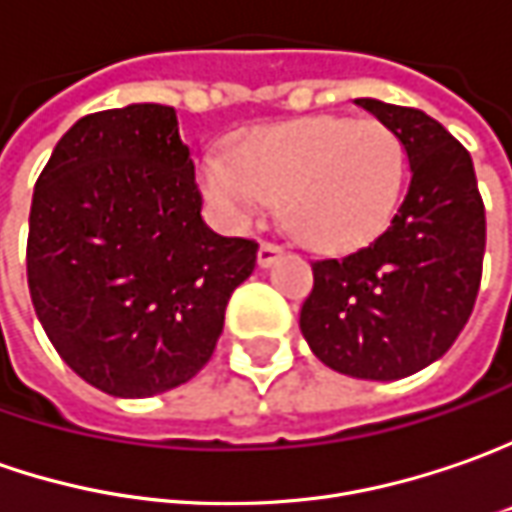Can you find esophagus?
<instances>
[{
	"label": "esophagus",
	"mask_w": 512,
	"mask_h": 512,
	"mask_svg": "<svg viewBox=\"0 0 512 512\" xmlns=\"http://www.w3.org/2000/svg\"><path fill=\"white\" fill-rule=\"evenodd\" d=\"M280 255H283V246L263 240V243H260V249H257V266H260V269H269Z\"/></svg>",
	"instance_id": "1"
}]
</instances>
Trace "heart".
Segmentation results:
<instances>
[{
    "instance_id": "obj_1",
    "label": "heart",
    "mask_w": 512,
    "mask_h": 512,
    "mask_svg": "<svg viewBox=\"0 0 512 512\" xmlns=\"http://www.w3.org/2000/svg\"><path fill=\"white\" fill-rule=\"evenodd\" d=\"M405 184V150L382 121L303 118L260 127L201 167L203 195L246 226L283 198L280 218L314 249L343 252L388 226Z\"/></svg>"
}]
</instances>
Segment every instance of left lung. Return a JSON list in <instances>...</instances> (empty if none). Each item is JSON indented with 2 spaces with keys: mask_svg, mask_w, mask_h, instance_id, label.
<instances>
[{
  "mask_svg": "<svg viewBox=\"0 0 512 512\" xmlns=\"http://www.w3.org/2000/svg\"><path fill=\"white\" fill-rule=\"evenodd\" d=\"M391 127L411 164L408 192L374 243L314 260L300 331L314 357L345 377H411L448 351L473 311L485 206L470 152L431 115L357 98Z\"/></svg>",
  "mask_w": 512,
  "mask_h": 512,
  "instance_id": "obj_1",
  "label": "left lung"
}]
</instances>
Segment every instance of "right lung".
<instances>
[{
	"mask_svg": "<svg viewBox=\"0 0 512 512\" xmlns=\"http://www.w3.org/2000/svg\"><path fill=\"white\" fill-rule=\"evenodd\" d=\"M255 260V240L203 223L195 164L164 104L79 118L33 189V309L59 357L110 397L195 377Z\"/></svg>",
	"mask_w": 512,
	"mask_h": 512,
	"instance_id": "right-lung-1",
	"label": "right lung"
}]
</instances>
